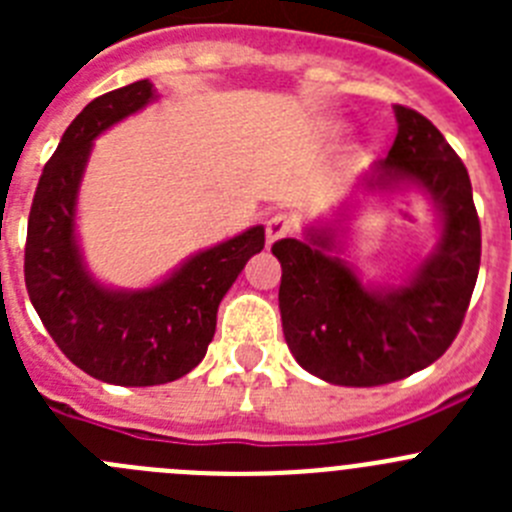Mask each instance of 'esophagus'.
<instances>
[{"instance_id":"esophagus-1","label":"esophagus","mask_w":512,"mask_h":512,"mask_svg":"<svg viewBox=\"0 0 512 512\" xmlns=\"http://www.w3.org/2000/svg\"><path fill=\"white\" fill-rule=\"evenodd\" d=\"M289 233H295V220L289 215H284V212H277V215H271L269 220H266V243H269V246Z\"/></svg>"}]
</instances>
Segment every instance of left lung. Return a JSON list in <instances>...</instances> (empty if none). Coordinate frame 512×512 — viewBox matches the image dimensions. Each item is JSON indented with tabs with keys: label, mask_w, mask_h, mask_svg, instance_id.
Wrapping results in <instances>:
<instances>
[{
	"label": "left lung",
	"mask_w": 512,
	"mask_h": 512,
	"mask_svg": "<svg viewBox=\"0 0 512 512\" xmlns=\"http://www.w3.org/2000/svg\"><path fill=\"white\" fill-rule=\"evenodd\" d=\"M397 138L369 184L415 182L441 207V243L400 289H369L333 259L328 235L282 238L279 310L287 346L315 377L377 387L420 372L446 354L467 315L482 256V228L467 166L428 117L395 107Z\"/></svg>",
	"instance_id": "obj_1"
}]
</instances>
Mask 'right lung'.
Returning a JSON list of instances; mask_svg holds the SVG:
<instances>
[{
  "label": "right lung",
  "instance_id": "1",
  "mask_svg": "<svg viewBox=\"0 0 512 512\" xmlns=\"http://www.w3.org/2000/svg\"><path fill=\"white\" fill-rule=\"evenodd\" d=\"M153 99L140 79L92 99L76 115L35 189L25 241V287L66 359L89 377L151 387L184 377L215 336L217 305L253 253L264 228L197 253L166 282L143 292H110L87 277L74 241V210L92 140Z\"/></svg>",
  "mask_w": 512,
  "mask_h": 512
}]
</instances>
